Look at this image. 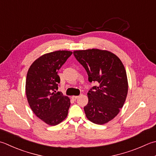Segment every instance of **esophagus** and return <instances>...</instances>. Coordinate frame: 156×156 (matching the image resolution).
<instances>
[{
  "instance_id": "1",
  "label": "esophagus",
  "mask_w": 156,
  "mask_h": 156,
  "mask_svg": "<svg viewBox=\"0 0 156 156\" xmlns=\"http://www.w3.org/2000/svg\"><path fill=\"white\" fill-rule=\"evenodd\" d=\"M78 96H72V99H74V100H76V99H77L78 98Z\"/></svg>"
}]
</instances>
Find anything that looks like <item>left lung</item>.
<instances>
[{"instance_id":"obj_1","label":"left lung","mask_w":156,"mask_h":156,"mask_svg":"<svg viewBox=\"0 0 156 156\" xmlns=\"http://www.w3.org/2000/svg\"><path fill=\"white\" fill-rule=\"evenodd\" d=\"M74 55L86 69L88 81L99 83L87 93L88 102L84 108L86 116L94 124L108 123L118 114L127 96L129 84L123 63L106 50H78Z\"/></svg>"}]
</instances>
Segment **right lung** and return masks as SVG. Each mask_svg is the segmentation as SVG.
<instances>
[{"label": "right lung", "instance_id": "1", "mask_svg": "<svg viewBox=\"0 0 156 156\" xmlns=\"http://www.w3.org/2000/svg\"><path fill=\"white\" fill-rule=\"evenodd\" d=\"M72 51H57L38 57L30 66L26 82V94L30 108L38 118L51 126L65 120L70 99L56 92L60 78L58 70L71 56Z\"/></svg>", "mask_w": 156, "mask_h": 156}]
</instances>
